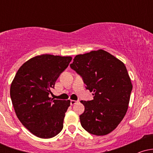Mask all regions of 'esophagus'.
Masks as SVG:
<instances>
[{
    "label": "esophagus",
    "mask_w": 153,
    "mask_h": 153,
    "mask_svg": "<svg viewBox=\"0 0 153 153\" xmlns=\"http://www.w3.org/2000/svg\"><path fill=\"white\" fill-rule=\"evenodd\" d=\"M78 102V101H75V100H71V106H73V105L75 104V103H77Z\"/></svg>",
    "instance_id": "34e87169"
}]
</instances>
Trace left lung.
<instances>
[{"label":"left lung","instance_id":"8db88e82","mask_svg":"<svg viewBox=\"0 0 153 153\" xmlns=\"http://www.w3.org/2000/svg\"><path fill=\"white\" fill-rule=\"evenodd\" d=\"M71 68L82 77L94 99L80 101L85 111L80 115L82 128L103 136L114 130L128 109L132 85L122 61L103 50L78 54Z\"/></svg>","mask_w":153,"mask_h":153}]
</instances>
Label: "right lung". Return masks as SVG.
I'll use <instances>...</instances> for the list:
<instances>
[{
  "label": "right lung",
  "mask_w": 153,
  "mask_h": 153,
  "mask_svg": "<svg viewBox=\"0 0 153 153\" xmlns=\"http://www.w3.org/2000/svg\"><path fill=\"white\" fill-rule=\"evenodd\" d=\"M71 60L70 56H36L20 67L12 81L10 95L16 114L38 137L52 138L62 131L71 101L51 99L50 94Z\"/></svg>",
  "instance_id": "right-lung-1"
}]
</instances>
